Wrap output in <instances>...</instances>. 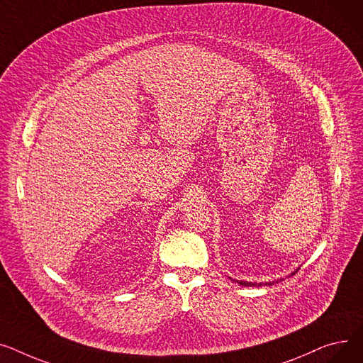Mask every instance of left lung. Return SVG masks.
<instances>
[{"mask_svg": "<svg viewBox=\"0 0 363 363\" xmlns=\"http://www.w3.org/2000/svg\"><path fill=\"white\" fill-rule=\"evenodd\" d=\"M299 269V268H297ZM297 269L296 271H293L290 275H294L296 272H297ZM289 275V277H290ZM233 280V279H231ZM283 279H279V280H275V281H267V283H250V281H239V280H233V281H236V283H239L240 286H245V287H262V286H272L274 283H279V281H281Z\"/></svg>", "mask_w": 363, "mask_h": 363, "instance_id": "8db88e82", "label": "left lung"}]
</instances>
